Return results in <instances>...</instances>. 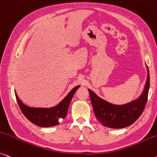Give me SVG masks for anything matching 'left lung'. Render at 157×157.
Returning <instances> with one entry per match:
<instances>
[{
    "instance_id": "left-lung-1",
    "label": "left lung",
    "mask_w": 157,
    "mask_h": 157,
    "mask_svg": "<svg viewBox=\"0 0 157 157\" xmlns=\"http://www.w3.org/2000/svg\"><path fill=\"white\" fill-rule=\"evenodd\" d=\"M141 94L137 99L124 105H115L101 99L88 89L91 101L97 120L104 126L110 128H123L131 125L141 116L147 101L149 89V72Z\"/></svg>"
}]
</instances>
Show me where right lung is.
<instances>
[{
    "label": "right lung",
    "mask_w": 157,
    "mask_h": 157,
    "mask_svg": "<svg viewBox=\"0 0 157 157\" xmlns=\"http://www.w3.org/2000/svg\"><path fill=\"white\" fill-rule=\"evenodd\" d=\"M79 87L80 85L75 86L58 105L48 108L29 107L22 102L16 91L15 95L21 112L30 122L40 127H52L58 125L61 120L66 117L72 97Z\"/></svg>",
    "instance_id": "right-lung-1"
}]
</instances>
